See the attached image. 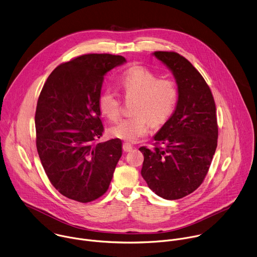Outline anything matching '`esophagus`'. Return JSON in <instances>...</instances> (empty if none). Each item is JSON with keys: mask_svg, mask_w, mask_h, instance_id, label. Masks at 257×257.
I'll use <instances>...</instances> for the list:
<instances>
[{"mask_svg": "<svg viewBox=\"0 0 257 257\" xmlns=\"http://www.w3.org/2000/svg\"><path fill=\"white\" fill-rule=\"evenodd\" d=\"M122 149L124 152H131L133 150V146L130 143H124L122 146Z\"/></svg>", "mask_w": 257, "mask_h": 257, "instance_id": "obj_1", "label": "esophagus"}]
</instances>
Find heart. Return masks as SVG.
Here are the masks:
<instances>
[{
    "label": "heart",
    "instance_id": "1",
    "mask_svg": "<svg viewBox=\"0 0 257 257\" xmlns=\"http://www.w3.org/2000/svg\"><path fill=\"white\" fill-rule=\"evenodd\" d=\"M126 100H133V115L121 119L109 128L110 136L122 141L135 142L146 136L154 125L165 123L173 114L178 102V88L171 79H158L147 68L135 66L126 70L119 82ZM101 113L109 120L116 121L121 110V99L111 89H105L99 96Z\"/></svg>",
    "mask_w": 257,
    "mask_h": 257
}]
</instances>
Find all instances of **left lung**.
<instances>
[{"label": "left lung", "mask_w": 257, "mask_h": 257, "mask_svg": "<svg viewBox=\"0 0 257 257\" xmlns=\"http://www.w3.org/2000/svg\"><path fill=\"white\" fill-rule=\"evenodd\" d=\"M153 55L172 72L178 102L154 136V150L140 148L144 154L141 174L157 195L179 199L193 192L208 174L218 143L216 104L207 82L184 57L174 51Z\"/></svg>", "instance_id": "left-lung-1"}]
</instances>
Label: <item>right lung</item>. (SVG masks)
Segmentation results:
<instances>
[{
    "label": "right lung",
    "instance_id": "1",
    "mask_svg": "<svg viewBox=\"0 0 257 257\" xmlns=\"http://www.w3.org/2000/svg\"><path fill=\"white\" fill-rule=\"evenodd\" d=\"M121 56L89 54L57 67L40 92L36 148L54 187L89 202L103 195L121 157V141L96 143L104 131L99 96L104 75L125 63Z\"/></svg>",
    "mask_w": 257,
    "mask_h": 257
}]
</instances>
